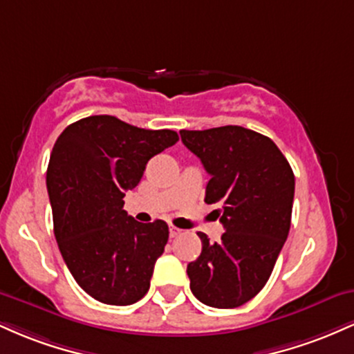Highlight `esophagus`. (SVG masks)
Masks as SVG:
<instances>
[{
  "label": "esophagus",
  "instance_id": "obj_1",
  "mask_svg": "<svg viewBox=\"0 0 354 354\" xmlns=\"http://www.w3.org/2000/svg\"><path fill=\"white\" fill-rule=\"evenodd\" d=\"M181 233H183V231L180 228H176V226H171V228H169V236H171V238L180 236Z\"/></svg>",
  "mask_w": 354,
  "mask_h": 354
}]
</instances>
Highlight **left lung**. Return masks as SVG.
<instances>
[{
    "instance_id": "obj_1",
    "label": "left lung",
    "mask_w": 354,
    "mask_h": 354,
    "mask_svg": "<svg viewBox=\"0 0 354 354\" xmlns=\"http://www.w3.org/2000/svg\"><path fill=\"white\" fill-rule=\"evenodd\" d=\"M180 135L211 176L205 201L219 206L225 226L218 243L198 233L203 250L186 270L189 288L208 306L238 308L263 290L290 233L293 169L270 138L243 126Z\"/></svg>"
}]
</instances>
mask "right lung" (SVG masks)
Wrapping results in <instances>:
<instances>
[{
	"label": "right lung",
	"instance_id": "right-lung-1",
	"mask_svg": "<svg viewBox=\"0 0 354 354\" xmlns=\"http://www.w3.org/2000/svg\"><path fill=\"white\" fill-rule=\"evenodd\" d=\"M178 140L171 129L98 115L68 126L53 146L46 186L56 241L76 283L101 303L126 306L148 293L168 225L136 221L123 198L154 154Z\"/></svg>",
	"mask_w": 354,
	"mask_h": 354
}]
</instances>
